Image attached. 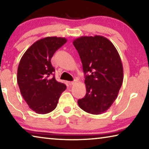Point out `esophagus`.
<instances>
[{
    "label": "esophagus",
    "instance_id": "1",
    "mask_svg": "<svg viewBox=\"0 0 149 149\" xmlns=\"http://www.w3.org/2000/svg\"><path fill=\"white\" fill-rule=\"evenodd\" d=\"M77 81V79H74V80H73V81L70 82V84H74L76 83Z\"/></svg>",
    "mask_w": 149,
    "mask_h": 149
}]
</instances>
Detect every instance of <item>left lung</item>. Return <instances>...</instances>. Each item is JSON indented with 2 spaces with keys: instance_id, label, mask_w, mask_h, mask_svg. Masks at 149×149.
I'll return each instance as SVG.
<instances>
[{
  "instance_id": "obj_1",
  "label": "left lung",
  "mask_w": 149,
  "mask_h": 149,
  "mask_svg": "<svg viewBox=\"0 0 149 149\" xmlns=\"http://www.w3.org/2000/svg\"><path fill=\"white\" fill-rule=\"evenodd\" d=\"M73 45L81 60L86 88L78 104L87 113L101 114L116 100L123 83L120 56L113 43L101 36H82Z\"/></svg>"
}]
</instances>
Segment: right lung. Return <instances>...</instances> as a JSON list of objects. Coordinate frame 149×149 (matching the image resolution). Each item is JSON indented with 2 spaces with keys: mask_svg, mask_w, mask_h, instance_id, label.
Returning <instances> with one entry per match:
<instances>
[{
  "mask_svg": "<svg viewBox=\"0 0 149 149\" xmlns=\"http://www.w3.org/2000/svg\"><path fill=\"white\" fill-rule=\"evenodd\" d=\"M65 38L47 37L33 43L19 61L17 82L22 96L36 113L45 114L55 109L66 85L57 81L51 59L67 42Z\"/></svg>",
  "mask_w": 149,
  "mask_h": 149,
  "instance_id": "1",
  "label": "right lung"
}]
</instances>
